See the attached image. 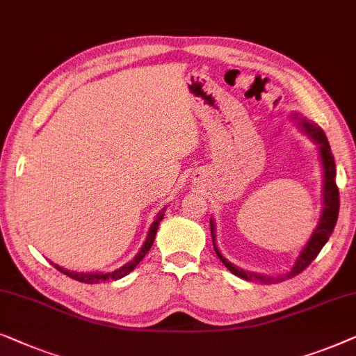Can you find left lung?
<instances>
[{"instance_id": "8db88e82", "label": "left lung", "mask_w": 356, "mask_h": 356, "mask_svg": "<svg viewBox=\"0 0 356 356\" xmlns=\"http://www.w3.org/2000/svg\"><path fill=\"white\" fill-rule=\"evenodd\" d=\"M300 124H302L303 129L312 135V137L316 140L319 143V149H321V159H323V168H324V190H323V197H324V208H323V216L319 219L318 227L314 229V232L309 238V242L307 243V247L303 248V252L300 253V257L295 263V266L292 268V271L289 274H285V277H263V276H257V274L252 273H245L243 269L235 268L234 264H230L226 258L219 253V250L214 243V221L209 219V226H211V238H213V245H214V252L219 257V259L224 263L230 273L235 274V276L242 277L245 280H261V282L271 284V282H277V280H284L287 277H293L297 276L307 269L314 258L318 257L319 252H321L324 245L332 234V230L335 227V222H337V216H339V207H340V198H339V188L337 184H335V161H334V154L330 152L329 142L326 138V134L323 132L321 127L313 126L312 122L307 121V119L300 118Z\"/></svg>"}]
</instances>
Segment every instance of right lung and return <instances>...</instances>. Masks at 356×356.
Returning a JSON list of instances; mask_svg holds the SVG:
<instances>
[{"mask_svg":"<svg viewBox=\"0 0 356 356\" xmlns=\"http://www.w3.org/2000/svg\"><path fill=\"white\" fill-rule=\"evenodd\" d=\"M163 216H164V209H163L161 213L158 214L156 219H154V222L152 224V227H149L148 237H147V240H145L142 250H140V252L137 253V257H135V258L132 259V261H129L127 264H124L122 268L116 269V271L106 273V274H98V273H97V274H83V273L79 274V273L67 271V269L58 266V264H54V268H56L58 271H61L63 274H66V276L76 279V280H79V282H83V284H98V282H103V280H118V279H121V277H124V276H127V274H129L130 271H134L135 266H137V264H138L140 261H142L145 254H147V253L149 252V248H152V245H153V242H154V237H156L158 226H159V222H161Z\"/></svg>","mask_w":356,"mask_h":356,"instance_id":"right-lung-1","label":"right lung"}]
</instances>
